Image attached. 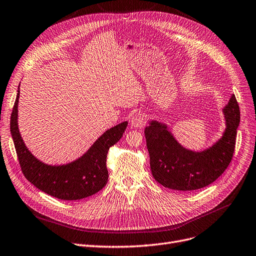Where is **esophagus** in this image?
<instances>
[{
	"label": "esophagus",
	"instance_id": "1",
	"mask_svg": "<svg viewBox=\"0 0 256 256\" xmlns=\"http://www.w3.org/2000/svg\"><path fill=\"white\" fill-rule=\"evenodd\" d=\"M146 124V117L142 113H137L132 116L130 124L132 128H143Z\"/></svg>",
	"mask_w": 256,
	"mask_h": 256
}]
</instances>
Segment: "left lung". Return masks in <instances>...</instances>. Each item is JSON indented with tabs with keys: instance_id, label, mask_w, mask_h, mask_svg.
<instances>
[{
	"instance_id": "left-lung-1",
	"label": "left lung",
	"mask_w": 256,
	"mask_h": 256,
	"mask_svg": "<svg viewBox=\"0 0 256 256\" xmlns=\"http://www.w3.org/2000/svg\"><path fill=\"white\" fill-rule=\"evenodd\" d=\"M226 128L222 138L203 152H194L178 142L168 126L150 122L144 134L150 152L152 174L166 188L196 190L203 188L223 174L232 160L240 124V106L234 95L223 108Z\"/></svg>"
}]
</instances>
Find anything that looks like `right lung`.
Masks as SVG:
<instances>
[{
	"label": "right lung",
	"mask_w": 256,
	"mask_h": 256,
	"mask_svg": "<svg viewBox=\"0 0 256 256\" xmlns=\"http://www.w3.org/2000/svg\"><path fill=\"white\" fill-rule=\"evenodd\" d=\"M20 86L10 118V132L18 162L26 179L45 194L60 200H80L95 194L106 186L108 178V148L124 135L128 121L106 130L77 160L64 165H48L33 156L20 137L18 126Z\"/></svg>",
	"instance_id": "obj_1"
}]
</instances>
